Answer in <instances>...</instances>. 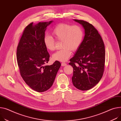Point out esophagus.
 Returning a JSON list of instances; mask_svg holds the SVG:
<instances>
[{
  "label": "esophagus",
  "instance_id": "esophagus-1",
  "mask_svg": "<svg viewBox=\"0 0 121 121\" xmlns=\"http://www.w3.org/2000/svg\"><path fill=\"white\" fill-rule=\"evenodd\" d=\"M66 65H67V64L66 63H65V62H62L61 63V66H66Z\"/></svg>",
  "mask_w": 121,
  "mask_h": 121
}]
</instances>
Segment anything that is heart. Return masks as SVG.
I'll return each instance as SVG.
<instances>
[{
    "label": "heart",
    "mask_w": 121,
    "mask_h": 121,
    "mask_svg": "<svg viewBox=\"0 0 121 121\" xmlns=\"http://www.w3.org/2000/svg\"><path fill=\"white\" fill-rule=\"evenodd\" d=\"M51 34L55 40L61 41L62 49L52 55V59L57 61H65L72 55V52L77 51L82 43L84 31L82 27L78 25L68 23H60L53 29ZM43 43L45 48L52 51L55 49V41L51 37L46 35L44 37Z\"/></svg>",
    "instance_id": "heart-1"
}]
</instances>
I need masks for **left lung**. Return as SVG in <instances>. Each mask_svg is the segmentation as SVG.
<instances>
[{"label":"left lung","instance_id":"8db88e82","mask_svg":"<svg viewBox=\"0 0 121 121\" xmlns=\"http://www.w3.org/2000/svg\"><path fill=\"white\" fill-rule=\"evenodd\" d=\"M85 30L84 39L69 64L73 67V86L87 91L96 85L103 76L105 62V45L97 30L88 22L74 19Z\"/></svg>","mask_w":121,"mask_h":121}]
</instances>
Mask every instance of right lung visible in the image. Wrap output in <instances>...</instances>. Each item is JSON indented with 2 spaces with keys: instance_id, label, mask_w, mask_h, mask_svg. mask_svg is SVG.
Masks as SVG:
<instances>
[{
  "instance_id": "right-lung-1",
  "label": "right lung",
  "mask_w": 121,
  "mask_h": 121,
  "mask_svg": "<svg viewBox=\"0 0 121 121\" xmlns=\"http://www.w3.org/2000/svg\"><path fill=\"white\" fill-rule=\"evenodd\" d=\"M53 21L33 22L23 31L17 48V61L21 76L26 84L33 90L43 92L53 85L61 66L59 61L51 65H45L50 55L45 47L43 39L46 27Z\"/></svg>"
}]
</instances>
